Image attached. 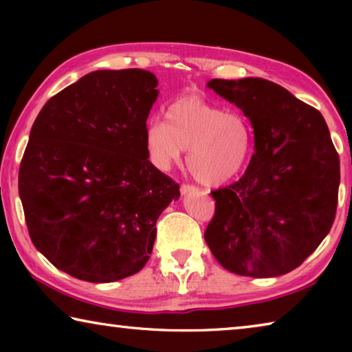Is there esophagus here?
I'll list each match as a JSON object with an SVG mask.
<instances>
[{"label": "esophagus", "instance_id": "1", "mask_svg": "<svg viewBox=\"0 0 352 352\" xmlns=\"http://www.w3.org/2000/svg\"><path fill=\"white\" fill-rule=\"evenodd\" d=\"M195 190H197V188L192 186V184H182V186H180V192H182L183 195L192 194V192H195Z\"/></svg>", "mask_w": 352, "mask_h": 352}]
</instances>
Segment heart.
Listing matches in <instances>:
<instances>
[{"mask_svg": "<svg viewBox=\"0 0 352 352\" xmlns=\"http://www.w3.org/2000/svg\"><path fill=\"white\" fill-rule=\"evenodd\" d=\"M144 130L147 157L155 168L169 170L182 162L195 180L217 186L233 180L245 168L253 148V132L237 111H225L199 96L180 98Z\"/></svg>", "mask_w": 352, "mask_h": 352, "instance_id": "b5f03b06", "label": "heart"}]
</instances>
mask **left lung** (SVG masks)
<instances>
[{
  "label": "left lung",
  "instance_id": "obj_1",
  "mask_svg": "<svg viewBox=\"0 0 352 352\" xmlns=\"http://www.w3.org/2000/svg\"><path fill=\"white\" fill-rule=\"evenodd\" d=\"M208 87L239 107L254 153L239 180L212 190L205 231L214 258L231 273L285 275L306 261L336 219L340 160L321 113L278 83L247 77Z\"/></svg>",
  "mask_w": 352,
  "mask_h": 352
}]
</instances>
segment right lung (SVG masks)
<instances>
[{
    "instance_id": "1",
    "label": "right lung",
    "mask_w": 352,
    "mask_h": 352,
    "mask_svg": "<svg viewBox=\"0 0 352 352\" xmlns=\"http://www.w3.org/2000/svg\"><path fill=\"white\" fill-rule=\"evenodd\" d=\"M151 71L100 69L52 96L29 135L19 192L35 248L68 275L113 283L138 273L180 186L148 162Z\"/></svg>"
}]
</instances>
